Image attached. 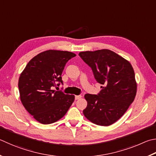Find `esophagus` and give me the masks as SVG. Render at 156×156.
I'll return each instance as SVG.
<instances>
[{
	"instance_id": "obj_1",
	"label": "esophagus",
	"mask_w": 156,
	"mask_h": 156,
	"mask_svg": "<svg viewBox=\"0 0 156 156\" xmlns=\"http://www.w3.org/2000/svg\"><path fill=\"white\" fill-rule=\"evenodd\" d=\"M81 98H82V95H76L75 96L76 100H79V99H80Z\"/></svg>"
}]
</instances>
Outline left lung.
I'll use <instances>...</instances> for the list:
<instances>
[{"label": "left lung", "instance_id": "1", "mask_svg": "<svg viewBox=\"0 0 156 156\" xmlns=\"http://www.w3.org/2000/svg\"><path fill=\"white\" fill-rule=\"evenodd\" d=\"M79 56L92 69L98 83L104 85L98 95H84L87 106L83 114L96 125H112L134 100L137 84L134 69L128 61L108 49L80 52Z\"/></svg>", "mask_w": 156, "mask_h": 156}]
</instances>
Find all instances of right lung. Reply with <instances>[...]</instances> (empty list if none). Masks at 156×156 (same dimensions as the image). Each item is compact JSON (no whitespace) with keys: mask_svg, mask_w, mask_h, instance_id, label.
<instances>
[{"mask_svg":"<svg viewBox=\"0 0 156 156\" xmlns=\"http://www.w3.org/2000/svg\"><path fill=\"white\" fill-rule=\"evenodd\" d=\"M76 56L68 51H44L34 56L21 73L18 81L20 100L38 122L55 123L72 106L74 95L56 91L52 87L57 82L63 84L61 74L66 64Z\"/></svg>","mask_w":156,"mask_h":156,"instance_id":"1","label":"right lung"}]
</instances>
